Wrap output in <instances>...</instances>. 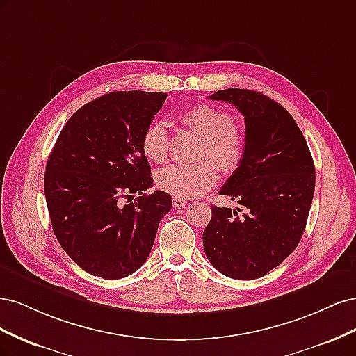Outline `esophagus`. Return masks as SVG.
<instances>
[{"instance_id": "34e87169", "label": "esophagus", "mask_w": 356, "mask_h": 356, "mask_svg": "<svg viewBox=\"0 0 356 356\" xmlns=\"http://www.w3.org/2000/svg\"><path fill=\"white\" fill-rule=\"evenodd\" d=\"M172 204H174V208L175 209H181V208H184L186 204H187V200L184 199V197H178V196H175L174 199H172Z\"/></svg>"}]
</instances>
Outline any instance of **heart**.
<instances>
[{
	"instance_id": "1",
	"label": "heart",
	"mask_w": 356,
	"mask_h": 356,
	"mask_svg": "<svg viewBox=\"0 0 356 356\" xmlns=\"http://www.w3.org/2000/svg\"><path fill=\"white\" fill-rule=\"evenodd\" d=\"M179 122L203 136L199 156H212L222 172L241 166L246 153V136L233 115L211 104H197L179 115ZM143 152L153 163H161L169 154V131L165 122L154 120L143 134ZM217 181V166L200 160L195 165H169L157 170L156 184L178 197H195Z\"/></svg>"
}]
</instances>
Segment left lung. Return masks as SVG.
<instances>
[{
	"instance_id": "8db88e82",
	"label": "left lung",
	"mask_w": 356,
	"mask_h": 356,
	"mask_svg": "<svg viewBox=\"0 0 356 356\" xmlns=\"http://www.w3.org/2000/svg\"><path fill=\"white\" fill-rule=\"evenodd\" d=\"M245 117L246 153L220 195L245 209L212 207L203 232L211 264L224 276L255 279L293 252L309 217L315 191V165L306 139L291 114L268 96L225 89L209 96Z\"/></svg>"
}]
</instances>
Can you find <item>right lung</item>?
I'll use <instances>...</instances> for the list:
<instances>
[{
    "mask_svg": "<svg viewBox=\"0 0 356 356\" xmlns=\"http://www.w3.org/2000/svg\"><path fill=\"white\" fill-rule=\"evenodd\" d=\"M166 96L102 95L71 115L51 149L44 193L53 233L84 272L111 281L136 272L172 208L166 191L145 195L153 178L141 145Z\"/></svg>",
    "mask_w": 356,
    "mask_h": 356,
    "instance_id": "add662e5",
    "label": "right lung"
}]
</instances>
